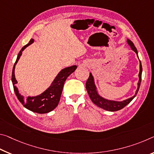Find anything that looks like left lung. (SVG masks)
<instances>
[{"mask_svg":"<svg viewBox=\"0 0 154 154\" xmlns=\"http://www.w3.org/2000/svg\"><path fill=\"white\" fill-rule=\"evenodd\" d=\"M127 42L130 46L131 50L134 51V52L136 53L137 55V57L138 58V51L135 46L130 40H127ZM139 59V58H138ZM139 62H140V71H139L138 74V88L136 89V91L135 92V94L134 95L133 97H130V98H128L125 100H123V101H114V100H109L107 99H105L101 95L99 94L98 90H97V88L95 85L94 82V78L93 75H92L91 72H90V76L88 79L86 84V88L87 90L88 93L90 97V99L92 101V103H94L96 106H97L99 108H103L106 109L107 111L109 112H114V111H118L120 110V109H123L124 107H125L127 105L129 104L130 102L132 101L133 99L136 96L137 94L138 90L140 88V83H141V77H142V72H143V68H142V64H141V62L140 60H139Z\"/></svg>","mask_w":154,"mask_h":154,"instance_id":"left-lung-1","label":"left lung"}]
</instances>
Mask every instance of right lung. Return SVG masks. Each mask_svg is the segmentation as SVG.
Here are the masks:
<instances>
[{
  "mask_svg": "<svg viewBox=\"0 0 154 154\" xmlns=\"http://www.w3.org/2000/svg\"><path fill=\"white\" fill-rule=\"evenodd\" d=\"M33 42L34 40L33 38H31L27 45L24 46L20 51V52H19L18 56H17L16 61L13 67V70H12L11 82L12 84H13L14 90L17 98L19 100V101L23 105L24 108L28 109L29 110L35 112V113L46 114L53 110L57 106L61 97V94H62L64 82L68 77L76 70L77 66L76 65H73L71 66L63 68L57 75V76L55 77V79H53L51 86L46 90H45L42 93L35 97L29 96L25 98V97L22 95L19 92L18 87L16 86L18 82L16 79L15 77V67L19 59L20 58V56L23 54L22 52L28 46L33 44Z\"/></svg>",
  "mask_w": 154,
  "mask_h": 154,
  "instance_id": "obj_1",
  "label": "right lung"
}]
</instances>
